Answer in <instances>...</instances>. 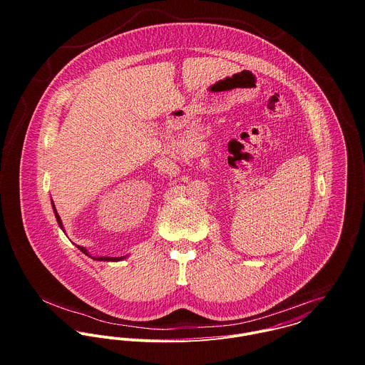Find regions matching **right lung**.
I'll return each instance as SVG.
<instances>
[{"mask_svg":"<svg viewBox=\"0 0 365 365\" xmlns=\"http://www.w3.org/2000/svg\"><path fill=\"white\" fill-rule=\"evenodd\" d=\"M53 204V202H52ZM53 210H54V215H56V219H57V223H58V226L63 229V226H61V219H60V216H58V213H57V210H56V208H54V204H53ZM83 253H86L87 256H88V253H87V250L84 249V247H81V246H77ZM94 260H100V261H119L122 260L123 257H93Z\"/></svg>","mask_w":365,"mask_h":365,"instance_id":"1","label":"right lung"}]
</instances>
